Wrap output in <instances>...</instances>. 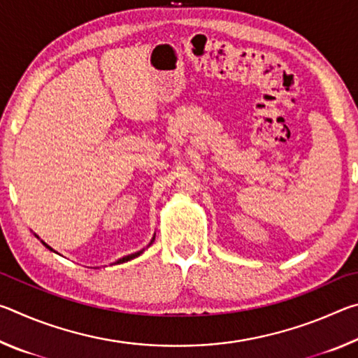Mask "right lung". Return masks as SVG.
Segmentation results:
<instances>
[{"label": "right lung", "instance_id": "add662e5", "mask_svg": "<svg viewBox=\"0 0 358 358\" xmlns=\"http://www.w3.org/2000/svg\"><path fill=\"white\" fill-rule=\"evenodd\" d=\"M45 245V243H44ZM47 248H48V250H52V248L50 246H48V245H45ZM143 252V250L142 251H138V252H134V254H129V256H126V257H123V259H120L118 260V262L117 264H123V262H128V260H131V259H134V257H137V256H141V254Z\"/></svg>", "mask_w": 358, "mask_h": 358}]
</instances>
